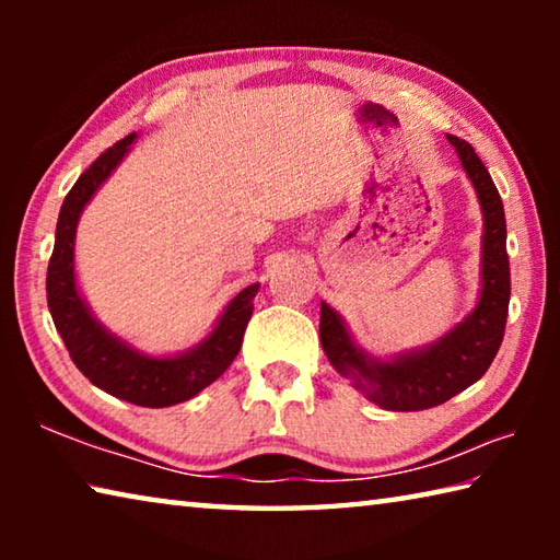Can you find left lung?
<instances>
[{
    "mask_svg": "<svg viewBox=\"0 0 560 560\" xmlns=\"http://www.w3.org/2000/svg\"><path fill=\"white\" fill-rule=\"evenodd\" d=\"M447 140L477 189L485 217L481 291L471 314L432 346L381 360L358 348L343 318L328 303H320V346L330 365L383 410L415 412L447 402L489 371L504 340L511 296L504 205L489 170L467 140L454 136H447Z\"/></svg>",
    "mask_w": 560,
    "mask_h": 560,
    "instance_id": "1",
    "label": "left lung"
}]
</instances>
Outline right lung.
<instances>
[{
  "instance_id": "add662e5",
  "label": "right lung",
  "mask_w": 560,
  "mask_h": 560,
  "mask_svg": "<svg viewBox=\"0 0 560 560\" xmlns=\"http://www.w3.org/2000/svg\"><path fill=\"white\" fill-rule=\"evenodd\" d=\"M136 138V132H130L128 138L118 140L106 153H101L66 195L59 222H56L49 271H46V301H49L54 326L61 334L71 360L93 385L140 407H170L195 397L232 365L242 348L259 283L242 289L226 303L224 314L202 343L167 358L140 353L93 318L89 303L83 301L79 287H75V226H79L83 207L91 202L96 189L128 155Z\"/></svg>"
}]
</instances>
